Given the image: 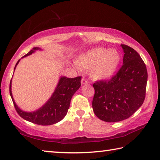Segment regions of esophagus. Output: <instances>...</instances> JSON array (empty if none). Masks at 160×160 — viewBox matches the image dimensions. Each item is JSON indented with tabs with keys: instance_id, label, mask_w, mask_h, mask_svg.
I'll use <instances>...</instances> for the list:
<instances>
[{
	"instance_id": "34e87169",
	"label": "esophagus",
	"mask_w": 160,
	"mask_h": 160,
	"mask_svg": "<svg viewBox=\"0 0 160 160\" xmlns=\"http://www.w3.org/2000/svg\"><path fill=\"white\" fill-rule=\"evenodd\" d=\"M88 83H89V82L85 79V78H82V80H81V84H82V85H88Z\"/></svg>"
}]
</instances>
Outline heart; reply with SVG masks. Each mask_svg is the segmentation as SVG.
I'll return each instance as SVG.
<instances>
[{"mask_svg": "<svg viewBox=\"0 0 160 160\" xmlns=\"http://www.w3.org/2000/svg\"><path fill=\"white\" fill-rule=\"evenodd\" d=\"M121 61V56L116 49L95 48L80 55L76 64L80 68L91 70L95 79H107L115 73Z\"/></svg>", "mask_w": 160, "mask_h": 160, "instance_id": "heart-1", "label": "heart"}]
</instances>
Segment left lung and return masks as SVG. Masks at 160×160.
Instances as JSON below:
<instances>
[{"label": "left lung", "mask_w": 160, "mask_h": 160, "mask_svg": "<svg viewBox=\"0 0 160 160\" xmlns=\"http://www.w3.org/2000/svg\"><path fill=\"white\" fill-rule=\"evenodd\" d=\"M123 65L109 80L93 84L94 114L106 122H118L131 116L145 98L148 71L140 56L133 48L121 44Z\"/></svg>", "instance_id": "left-lung-1"}]
</instances>
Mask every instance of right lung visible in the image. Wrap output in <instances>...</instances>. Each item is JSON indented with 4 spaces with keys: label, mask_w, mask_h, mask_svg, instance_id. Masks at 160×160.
<instances>
[{
    "label": "right lung",
    "mask_w": 160,
    "mask_h": 160,
    "mask_svg": "<svg viewBox=\"0 0 160 160\" xmlns=\"http://www.w3.org/2000/svg\"><path fill=\"white\" fill-rule=\"evenodd\" d=\"M40 49L38 47H34L22 58L29 56L34 52V51ZM19 60L16 63L14 70L18 64ZM81 76L74 78H67L66 77H61L59 80L57 87L53 93L51 98L48 100L44 106L40 109L33 112H25L22 111L13 99L11 92V80L10 82V94L11 96L13 104L16 112L22 118L34 123L35 124L42 126H48L59 122L66 115L68 110L69 109L70 100L81 85Z\"/></svg>",
    "instance_id": "right-lung-1"
}]
</instances>
